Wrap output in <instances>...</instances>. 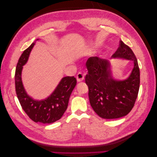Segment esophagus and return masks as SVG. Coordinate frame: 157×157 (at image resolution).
I'll return each mask as SVG.
<instances>
[{
	"mask_svg": "<svg viewBox=\"0 0 157 157\" xmlns=\"http://www.w3.org/2000/svg\"><path fill=\"white\" fill-rule=\"evenodd\" d=\"M84 78V74L82 72H79L77 75V79L78 82H81Z\"/></svg>",
	"mask_w": 157,
	"mask_h": 157,
	"instance_id": "34e87169",
	"label": "esophagus"
}]
</instances>
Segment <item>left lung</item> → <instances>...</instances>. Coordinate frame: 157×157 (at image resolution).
<instances>
[{
  "label": "left lung",
  "mask_w": 157,
  "mask_h": 157,
  "mask_svg": "<svg viewBox=\"0 0 157 157\" xmlns=\"http://www.w3.org/2000/svg\"><path fill=\"white\" fill-rule=\"evenodd\" d=\"M113 58L134 61V69L126 80L113 79L107 60L95 56L89 58L86 63L88 74L85 82L88 86L90 105L98 116L106 119L127 115L134 106L140 89L139 65L130 47L120 40L119 46L111 56Z\"/></svg>",
  "instance_id": "8db88e82"
}]
</instances>
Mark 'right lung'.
<instances>
[{"label":"right lung","instance_id":"obj_1","mask_svg":"<svg viewBox=\"0 0 157 157\" xmlns=\"http://www.w3.org/2000/svg\"><path fill=\"white\" fill-rule=\"evenodd\" d=\"M35 43H32L23 51L18 60L15 73L16 92L22 109L32 121L50 124L59 120L67 109L70 96L77 84V79L74 77L63 78L54 92L44 100L36 101L30 98L23 86L21 71Z\"/></svg>","mask_w":157,"mask_h":157}]
</instances>
